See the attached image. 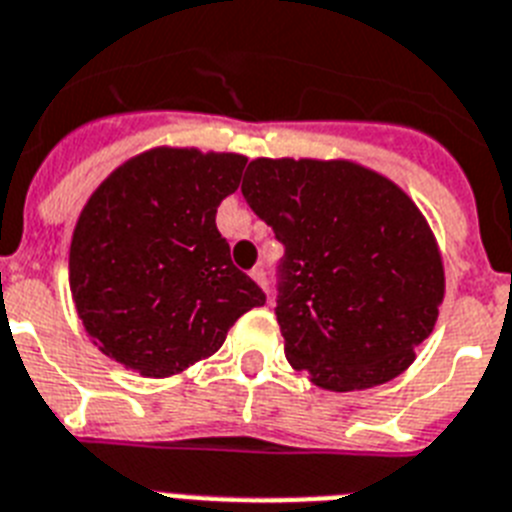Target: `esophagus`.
Listing matches in <instances>:
<instances>
[{
  "instance_id": "esophagus-1",
  "label": "esophagus",
  "mask_w": 512,
  "mask_h": 512,
  "mask_svg": "<svg viewBox=\"0 0 512 512\" xmlns=\"http://www.w3.org/2000/svg\"><path fill=\"white\" fill-rule=\"evenodd\" d=\"M249 276H252V281H255L260 289L268 291V273H265V268H255Z\"/></svg>"
}]
</instances>
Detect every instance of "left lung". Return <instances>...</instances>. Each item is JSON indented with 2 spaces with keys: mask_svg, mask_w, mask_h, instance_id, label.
<instances>
[{
  "mask_svg": "<svg viewBox=\"0 0 512 512\" xmlns=\"http://www.w3.org/2000/svg\"><path fill=\"white\" fill-rule=\"evenodd\" d=\"M242 195L286 247L276 317L291 367L336 393L401 375L445 296L414 200L359 163L315 158H255Z\"/></svg>",
  "mask_w": 512,
  "mask_h": 512,
  "instance_id": "obj_1",
  "label": "left lung"
}]
</instances>
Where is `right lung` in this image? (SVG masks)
I'll list each match as a JSON object with an SVG mask.
<instances>
[{"instance_id":"1","label":"right lung","mask_w":512,"mask_h":512,"mask_svg":"<svg viewBox=\"0 0 512 512\" xmlns=\"http://www.w3.org/2000/svg\"><path fill=\"white\" fill-rule=\"evenodd\" d=\"M247 158L153 148L101 182L77 218L70 291L101 354L169 377L216 354L265 294L216 226Z\"/></svg>"}]
</instances>
